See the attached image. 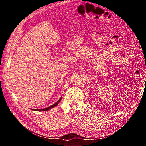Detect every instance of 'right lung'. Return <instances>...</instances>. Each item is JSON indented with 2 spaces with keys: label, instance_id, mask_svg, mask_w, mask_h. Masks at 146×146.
I'll return each instance as SVG.
<instances>
[{
  "label": "right lung",
  "instance_id": "add662e5",
  "mask_svg": "<svg viewBox=\"0 0 146 146\" xmlns=\"http://www.w3.org/2000/svg\"><path fill=\"white\" fill-rule=\"evenodd\" d=\"M61 99H62V97L57 101V102H55L52 106H49V107H48V108H44V109H42V110H35V109H32V110H33V111H48L49 110H50V109H51V108H53V107H55L56 105H58V104L60 102Z\"/></svg>",
  "mask_w": 146,
  "mask_h": 146
}]
</instances>
